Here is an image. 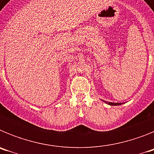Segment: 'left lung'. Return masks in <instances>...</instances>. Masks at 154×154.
Returning <instances> with one entry per match:
<instances>
[{
	"instance_id": "left-lung-1",
	"label": "left lung",
	"mask_w": 154,
	"mask_h": 154,
	"mask_svg": "<svg viewBox=\"0 0 154 154\" xmlns=\"http://www.w3.org/2000/svg\"><path fill=\"white\" fill-rule=\"evenodd\" d=\"M105 103H107V104H109V105H110V106H118V105H121L122 104V103H110V102H105Z\"/></svg>"
}]
</instances>
